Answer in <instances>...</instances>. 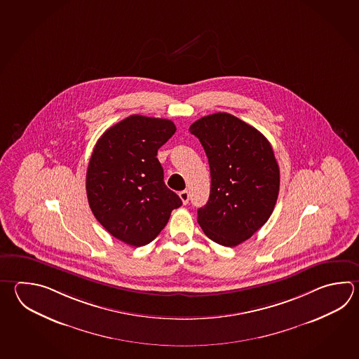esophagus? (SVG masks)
I'll list each match as a JSON object with an SVG mask.
<instances>
[{"label": "esophagus", "instance_id": "1", "mask_svg": "<svg viewBox=\"0 0 359 359\" xmlns=\"http://www.w3.org/2000/svg\"><path fill=\"white\" fill-rule=\"evenodd\" d=\"M179 197L182 199V202H183L184 205H187V203L189 202V191H180V193H179Z\"/></svg>", "mask_w": 359, "mask_h": 359}]
</instances>
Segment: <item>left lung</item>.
Here are the masks:
<instances>
[{"label": "left lung", "mask_w": 359, "mask_h": 359, "mask_svg": "<svg viewBox=\"0 0 359 359\" xmlns=\"http://www.w3.org/2000/svg\"><path fill=\"white\" fill-rule=\"evenodd\" d=\"M189 132L205 148L211 171V193L198 210V224L213 242L235 247L264 226L276 205L280 170L273 149L262 133L226 112L199 118Z\"/></svg>", "instance_id": "8db88e82"}]
</instances>
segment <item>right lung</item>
Wrapping results in <instances>:
<instances>
[{"label":"right lung","instance_id":"add662e5","mask_svg":"<svg viewBox=\"0 0 359 359\" xmlns=\"http://www.w3.org/2000/svg\"><path fill=\"white\" fill-rule=\"evenodd\" d=\"M176 126L168 118L132 115L95 143L87 170V197L95 219L114 238L134 247L152 242L171 211L183 205L163 182L157 151Z\"/></svg>","mask_w":359,"mask_h":359}]
</instances>
